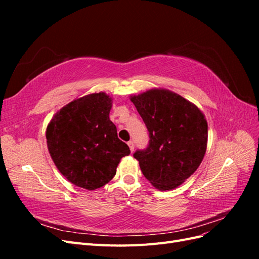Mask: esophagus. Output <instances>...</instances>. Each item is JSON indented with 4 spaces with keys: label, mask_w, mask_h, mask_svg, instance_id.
<instances>
[{
    "label": "esophagus",
    "mask_w": 259,
    "mask_h": 259,
    "mask_svg": "<svg viewBox=\"0 0 259 259\" xmlns=\"http://www.w3.org/2000/svg\"><path fill=\"white\" fill-rule=\"evenodd\" d=\"M127 145H128L130 149H131V152L134 151V148H135V146H134V142H133V140H130V142L127 143Z\"/></svg>",
    "instance_id": "1"
}]
</instances>
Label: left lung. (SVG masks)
<instances>
[{"label":"left lung","mask_w":259,"mask_h":259,"mask_svg":"<svg viewBox=\"0 0 259 259\" xmlns=\"http://www.w3.org/2000/svg\"><path fill=\"white\" fill-rule=\"evenodd\" d=\"M149 131V145L137 150L144 176L156 189H175L189 178L204 158L207 122L194 104L165 89L131 96Z\"/></svg>","instance_id":"obj_1"}]
</instances>
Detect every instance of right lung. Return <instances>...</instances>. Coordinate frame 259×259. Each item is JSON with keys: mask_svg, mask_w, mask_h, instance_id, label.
<instances>
[{"mask_svg": "<svg viewBox=\"0 0 259 259\" xmlns=\"http://www.w3.org/2000/svg\"><path fill=\"white\" fill-rule=\"evenodd\" d=\"M112 98L104 92L76 98L55 113L46 127L55 165L70 183L88 190L108 184L128 146L117 138L109 113Z\"/></svg>", "mask_w": 259, "mask_h": 259, "instance_id": "add662e5", "label": "right lung"}]
</instances>
